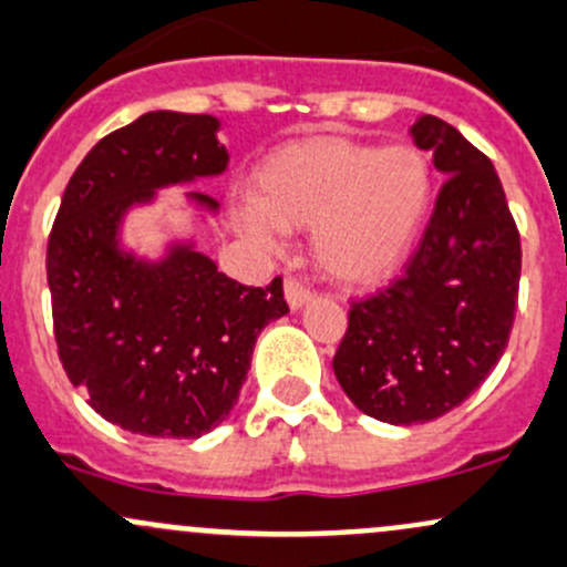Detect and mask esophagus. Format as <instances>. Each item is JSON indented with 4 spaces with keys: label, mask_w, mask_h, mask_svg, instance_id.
<instances>
[{
    "label": "esophagus",
    "mask_w": 567,
    "mask_h": 567,
    "mask_svg": "<svg viewBox=\"0 0 567 567\" xmlns=\"http://www.w3.org/2000/svg\"><path fill=\"white\" fill-rule=\"evenodd\" d=\"M285 299H288L290 309H301L303 303L312 299V290H309L301 279L288 277L285 279Z\"/></svg>",
    "instance_id": "34e87169"
}]
</instances>
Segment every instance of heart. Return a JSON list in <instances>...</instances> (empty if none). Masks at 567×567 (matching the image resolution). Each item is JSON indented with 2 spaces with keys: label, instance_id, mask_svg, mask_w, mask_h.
<instances>
[{
  "label": "heart",
  "instance_id": "b5f03b06",
  "mask_svg": "<svg viewBox=\"0 0 567 567\" xmlns=\"http://www.w3.org/2000/svg\"><path fill=\"white\" fill-rule=\"evenodd\" d=\"M432 204V159L419 146L312 138L288 143L260 165L255 200L238 206V225L264 244L282 228H315L318 266L367 285L410 258Z\"/></svg>",
  "mask_w": 567,
  "mask_h": 567
}]
</instances>
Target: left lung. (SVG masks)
Returning <instances> with one entry per match:
<instances>
[{"instance_id": "left-lung-1", "label": "left lung", "mask_w": 567, "mask_h": 567, "mask_svg": "<svg viewBox=\"0 0 567 567\" xmlns=\"http://www.w3.org/2000/svg\"><path fill=\"white\" fill-rule=\"evenodd\" d=\"M445 174L424 238L385 290L350 303L333 374L361 413L393 426L458 408L508 348L522 241L497 171L437 116L410 127Z\"/></svg>"}]
</instances>
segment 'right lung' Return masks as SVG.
I'll use <instances>...</instances> for the list:
<instances>
[{"label":"right lung","instance_id":"obj_1","mask_svg":"<svg viewBox=\"0 0 567 567\" xmlns=\"http://www.w3.org/2000/svg\"><path fill=\"white\" fill-rule=\"evenodd\" d=\"M208 113L148 111L75 168L48 236L53 337L94 413L146 437L193 440L238 402L258 333L288 315L282 277L249 288L193 241L159 260L122 249L124 214L171 184L219 176L228 152ZM217 212V200L187 193Z\"/></svg>","mask_w":567,"mask_h":567}]
</instances>
